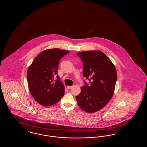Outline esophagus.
I'll return each instance as SVG.
<instances>
[{"label":"esophagus","mask_w":147,"mask_h":147,"mask_svg":"<svg viewBox=\"0 0 147 147\" xmlns=\"http://www.w3.org/2000/svg\"><path fill=\"white\" fill-rule=\"evenodd\" d=\"M72 87H73V86H68L67 88L68 89H70Z\"/></svg>","instance_id":"esophagus-1"}]
</instances>
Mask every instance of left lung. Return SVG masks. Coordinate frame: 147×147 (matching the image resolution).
I'll use <instances>...</instances> for the list:
<instances>
[{
  "instance_id": "left-lung-1",
  "label": "left lung",
  "mask_w": 147,
  "mask_h": 147,
  "mask_svg": "<svg viewBox=\"0 0 147 147\" xmlns=\"http://www.w3.org/2000/svg\"><path fill=\"white\" fill-rule=\"evenodd\" d=\"M83 63V76L89 80V85L81 88L76 96L77 103L85 112L100 110L112 98L117 80L115 65L101 51H88L77 53Z\"/></svg>"
}]
</instances>
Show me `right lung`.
I'll list each match as a JSON object with an SVG mask.
<instances>
[{
    "label": "right lung",
    "instance_id": "add662e5",
    "mask_svg": "<svg viewBox=\"0 0 147 147\" xmlns=\"http://www.w3.org/2000/svg\"><path fill=\"white\" fill-rule=\"evenodd\" d=\"M69 52L59 49H46L38 54L29 66L27 73L28 89L39 104L50 106L63 97L64 86L57 75V68L59 60Z\"/></svg>",
    "mask_w": 147,
    "mask_h": 147
}]
</instances>
